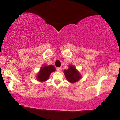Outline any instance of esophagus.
Segmentation results:
<instances>
[{
  "label": "esophagus",
  "mask_w": 120,
  "mask_h": 120,
  "mask_svg": "<svg viewBox=\"0 0 120 120\" xmlns=\"http://www.w3.org/2000/svg\"><path fill=\"white\" fill-rule=\"evenodd\" d=\"M61 68H57V71H58L60 72V71H61Z\"/></svg>",
  "instance_id": "1"
}]
</instances>
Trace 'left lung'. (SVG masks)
Here are the masks:
<instances>
[{"label":"left lung","instance_id":"8db88e82","mask_svg":"<svg viewBox=\"0 0 120 120\" xmlns=\"http://www.w3.org/2000/svg\"><path fill=\"white\" fill-rule=\"evenodd\" d=\"M69 68L67 70L64 71L67 79L71 83H74L78 81L81 78L79 73L74 67V66H69Z\"/></svg>","mask_w":120,"mask_h":120}]
</instances>
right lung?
<instances>
[{
    "instance_id": "right-lung-1",
    "label": "right lung",
    "mask_w": 120,
    "mask_h": 120,
    "mask_svg": "<svg viewBox=\"0 0 120 120\" xmlns=\"http://www.w3.org/2000/svg\"><path fill=\"white\" fill-rule=\"evenodd\" d=\"M55 71V68L53 66H44L41 69L38 75V80L40 82H45L48 79L51 73Z\"/></svg>"
}]
</instances>
